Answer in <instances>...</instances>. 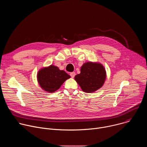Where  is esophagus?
<instances>
[{"instance_id":"1","label":"esophagus","mask_w":147,"mask_h":147,"mask_svg":"<svg viewBox=\"0 0 147 147\" xmlns=\"http://www.w3.org/2000/svg\"><path fill=\"white\" fill-rule=\"evenodd\" d=\"M70 76H71V78H74V76H76V73H75V72H71V73H70Z\"/></svg>"}]
</instances>
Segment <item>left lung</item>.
Returning <instances> with one entry per match:
<instances>
[{
  "label": "left lung",
  "instance_id": "left-lung-1",
  "mask_svg": "<svg viewBox=\"0 0 147 147\" xmlns=\"http://www.w3.org/2000/svg\"><path fill=\"white\" fill-rule=\"evenodd\" d=\"M81 72L74 77L81 90L92 93L101 88L107 77L106 70L99 63L87 62L81 67Z\"/></svg>",
  "mask_w": 147,
  "mask_h": 147
}]
</instances>
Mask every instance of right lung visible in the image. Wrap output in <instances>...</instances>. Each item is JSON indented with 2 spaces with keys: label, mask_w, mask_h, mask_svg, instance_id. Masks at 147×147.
<instances>
[{
  "label": "right lung",
  "mask_w": 147,
  "mask_h": 147,
  "mask_svg": "<svg viewBox=\"0 0 147 147\" xmlns=\"http://www.w3.org/2000/svg\"><path fill=\"white\" fill-rule=\"evenodd\" d=\"M70 76L64 70H60L55 66L51 65L42 68L38 72L37 80L40 87L48 92L57 91Z\"/></svg>",
  "instance_id": "obj_1"
}]
</instances>
